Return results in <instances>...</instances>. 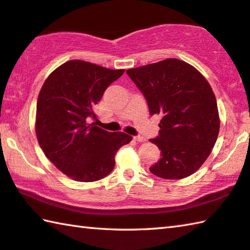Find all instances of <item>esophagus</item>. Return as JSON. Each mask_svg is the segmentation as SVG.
I'll list each match as a JSON object with an SVG mask.
<instances>
[{"label":"esophagus","instance_id":"esophagus-1","mask_svg":"<svg viewBox=\"0 0 250 250\" xmlns=\"http://www.w3.org/2000/svg\"><path fill=\"white\" fill-rule=\"evenodd\" d=\"M134 140L138 141V142H144L145 138L142 137V135H137V137H134Z\"/></svg>","mask_w":250,"mask_h":250}]
</instances>
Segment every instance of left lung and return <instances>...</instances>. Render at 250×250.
I'll return each mask as SVG.
<instances>
[{
  "label": "left lung",
  "instance_id": "8db88e82",
  "mask_svg": "<svg viewBox=\"0 0 250 250\" xmlns=\"http://www.w3.org/2000/svg\"><path fill=\"white\" fill-rule=\"evenodd\" d=\"M146 99L149 115L162 117L161 130L149 142L161 160L149 171L164 179L192 175L210 155L220 130L214 93L193 66L166 59L126 71Z\"/></svg>",
  "mask_w": 250,
  "mask_h": 250
}]
</instances>
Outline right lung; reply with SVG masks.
I'll return each instance as SVG.
<instances>
[{
	"label": "right lung",
	"mask_w": 250,
	"mask_h": 250,
	"mask_svg": "<svg viewBox=\"0 0 250 250\" xmlns=\"http://www.w3.org/2000/svg\"><path fill=\"white\" fill-rule=\"evenodd\" d=\"M124 72L72 60L42 85L36 117L38 142L52 164L73 180L90 183L109 175L117 151L132 140L88 124V118H97L95 105Z\"/></svg>",
	"instance_id": "add662e5"
}]
</instances>
